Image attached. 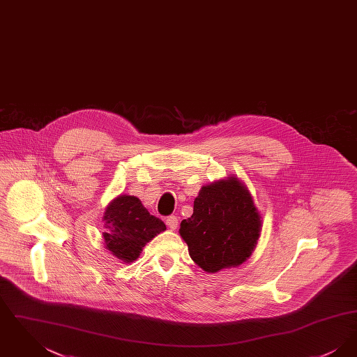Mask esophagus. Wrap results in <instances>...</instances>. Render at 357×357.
Wrapping results in <instances>:
<instances>
[{"label":"esophagus","instance_id":"obj_1","mask_svg":"<svg viewBox=\"0 0 357 357\" xmlns=\"http://www.w3.org/2000/svg\"><path fill=\"white\" fill-rule=\"evenodd\" d=\"M166 225L170 227L171 230H175V229L178 227V218L174 217V215L167 217V218H166Z\"/></svg>","mask_w":357,"mask_h":357}]
</instances>
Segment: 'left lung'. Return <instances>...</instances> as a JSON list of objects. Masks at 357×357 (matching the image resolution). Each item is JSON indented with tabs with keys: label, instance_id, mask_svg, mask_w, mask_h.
<instances>
[{
	"label": "left lung",
	"instance_id": "left-lung-1",
	"mask_svg": "<svg viewBox=\"0 0 357 357\" xmlns=\"http://www.w3.org/2000/svg\"><path fill=\"white\" fill-rule=\"evenodd\" d=\"M259 233L261 215L253 197L234 176L202 187L192 215L181 222L179 229L191 259L207 273L243 264Z\"/></svg>",
	"mask_w": 357,
	"mask_h": 357
}]
</instances>
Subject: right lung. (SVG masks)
Listing matches in <instances>:
<instances>
[{"label":"right lung","mask_w":357,"mask_h":357,"mask_svg":"<svg viewBox=\"0 0 357 357\" xmlns=\"http://www.w3.org/2000/svg\"><path fill=\"white\" fill-rule=\"evenodd\" d=\"M105 249L121 262H134L155 236L166 230L134 195H119L107 206L102 217Z\"/></svg>","instance_id":"1"}]
</instances>
